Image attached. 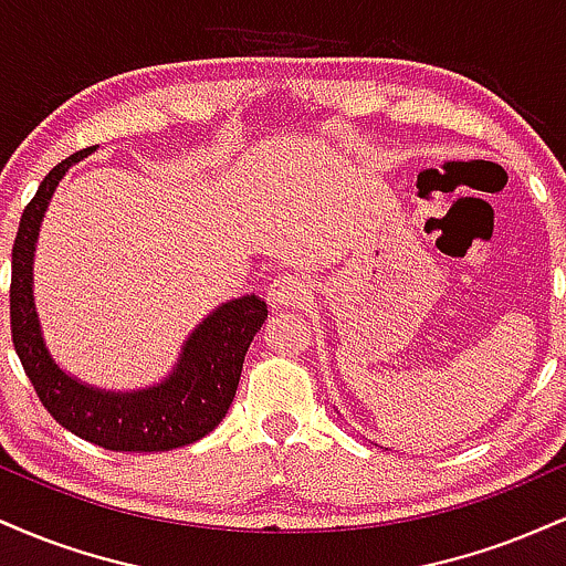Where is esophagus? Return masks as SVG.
I'll return each mask as SVG.
<instances>
[{
    "label": "esophagus",
    "mask_w": 566,
    "mask_h": 566,
    "mask_svg": "<svg viewBox=\"0 0 566 566\" xmlns=\"http://www.w3.org/2000/svg\"><path fill=\"white\" fill-rule=\"evenodd\" d=\"M305 295H308V284L303 282V276L292 274V271H282V274L271 279L269 292H265V297H269L274 308H287V305L303 303Z\"/></svg>",
    "instance_id": "obj_1"
}]
</instances>
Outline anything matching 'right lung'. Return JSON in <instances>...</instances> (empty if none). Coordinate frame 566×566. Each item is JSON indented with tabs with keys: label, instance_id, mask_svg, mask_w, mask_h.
Instances as JSON below:
<instances>
[{
	"label": "right lung",
	"instance_id": "add662e5",
	"mask_svg": "<svg viewBox=\"0 0 566 566\" xmlns=\"http://www.w3.org/2000/svg\"><path fill=\"white\" fill-rule=\"evenodd\" d=\"M93 151L71 154L44 175L34 199L25 205L15 244H12L10 279V333L18 359L29 375L31 386L44 409L66 431L84 441L114 452H167L199 441L229 412L237 396L244 354L269 305L258 295L239 297L220 305L216 314L193 329L186 340L180 365L161 386L135 394H103L82 386L61 373L36 322L34 295H31V261L44 207L53 197L57 180L74 161Z\"/></svg>",
	"mask_w": 566,
	"mask_h": 566
}]
</instances>
